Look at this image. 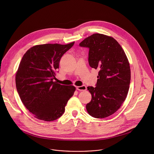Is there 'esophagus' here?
Returning a JSON list of instances; mask_svg holds the SVG:
<instances>
[{
	"label": "esophagus",
	"instance_id": "obj_1",
	"mask_svg": "<svg viewBox=\"0 0 154 154\" xmlns=\"http://www.w3.org/2000/svg\"><path fill=\"white\" fill-rule=\"evenodd\" d=\"M76 88L79 91H86V86L85 85H82V86H77Z\"/></svg>",
	"mask_w": 154,
	"mask_h": 154
}]
</instances>
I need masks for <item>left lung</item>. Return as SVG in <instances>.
Listing matches in <instances>:
<instances>
[{
	"label": "left lung",
	"mask_w": 154,
	"mask_h": 154,
	"mask_svg": "<svg viewBox=\"0 0 154 154\" xmlns=\"http://www.w3.org/2000/svg\"><path fill=\"white\" fill-rule=\"evenodd\" d=\"M79 46L89 49L88 63L99 70L95 87H87L92 99L88 113L96 118L115 113L124 102L130 83V68L127 56L118 41L111 36L94 33Z\"/></svg>",
	"instance_id": "left-lung-1"
}]
</instances>
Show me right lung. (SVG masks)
I'll return each instance as SVG.
<instances>
[{"label": "right lung", "instance_id": "obj_1", "mask_svg": "<svg viewBox=\"0 0 154 154\" xmlns=\"http://www.w3.org/2000/svg\"><path fill=\"white\" fill-rule=\"evenodd\" d=\"M74 45L35 46L20 62L15 79L17 91L24 106L39 119L52 121L61 117L74 94V86L54 82L61 58Z\"/></svg>", "mask_w": 154, "mask_h": 154}]
</instances>
